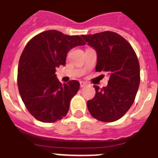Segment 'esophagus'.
<instances>
[{
  "label": "esophagus",
  "instance_id": "obj_1",
  "mask_svg": "<svg viewBox=\"0 0 158 158\" xmlns=\"http://www.w3.org/2000/svg\"><path fill=\"white\" fill-rule=\"evenodd\" d=\"M85 86H87V83H84V82H81V83H80V88H84V87H85Z\"/></svg>",
  "mask_w": 158,
  "mask_h": 158
}]
</instances>
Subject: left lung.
<instances>
[{"mask_svg":"<svg viewBox=\"0 0 158 158\" xmlns=\"http://www.w3.org/2000/svg\"><path fill=\"white\" fill-rule=\"evenodd\" d=\"M88 45L96 49V71L110 75L108 85H94L96 95L88 101L91 115L97 120L111 123L121 118L132 106L140 82L139 63L129 42L114 31L84 35Z\"/></svg>","mask_w":158,"mask_h":158,"instance_id":"obj_1","label":"left lung"}]
</instances>
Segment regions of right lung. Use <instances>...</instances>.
Returning <instances> with one entry per match:
<instances>
[{
  "label": "right lung",
  "instance_id": "1",
  "mask_svg": "<svg viewBox=\"0 0 158 158\" xmlns=\"http://www.w3.org/2000/svg\"><path fill=\"white\" fill-rule=\"evenodd\" d=\"M83 44L81 36L56 30L40 33L27 44L19 59L18 86L26 108L35 119L55 123L67 114L70 100L80 85L77 80L62 84L55 71L65 66L71 48Z\"/></svg>",
  "mask_w": 158,
  "mask_h": 158
}]
</instances>
